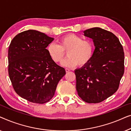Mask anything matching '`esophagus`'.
<instances>
[{"label":"esophagus","mask_w":131,"mask_h":131,"mask_svg":"<svg viewBox=\"0 0 131 131\" xmlns=\"http://www.w3.org/2000/svg\"><path fill=\"white\" fill-rule=\"evenodd\" d=\"M70 70L69 69H67V68H66V73H67V72H69V71Z\"/></svg>","instance_id":"1"}]
</instances>
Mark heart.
I'll use <instances>...</instances> for the list:
<instances>
[{
	"label": "heart",
	"instance_id": "b5f03b06",
	"mask_svg": "<svg viewBox=\"0 0 131 131\" xmlns=\"http://www.w3.org/2000/svg\"><path fill=\"white\" fill-rule=\"evenodd\" d=\"M95 46L92 40L83 39L74 34H68L58 40V45L51 43L47 51L52 60L56 63L62 61L67 52L68 57L62 62L64 67H74L77 64L83 66L88 63L94 53Z\"/></svg>",
	"mask_w": 131,
	"mask_h": 131
}]
</instances>
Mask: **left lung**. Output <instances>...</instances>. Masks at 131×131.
<instances>
[{"label": "left lung", "instance_id": "1", "mask_svg": "<svg viewBox=\"0 0 131 131\" xmlns=\"http://www.w3.org/2000/svg\"><path fill=\"white\" fill-rule=\"evenodd\" d=\"M95 48L88 63L74 70L78 95L88 103H98L114 94L124 73L125 55L119 39L107 30L94 27L83 31Z\"/></svg>", "mask_w": 131, "mask_h": 131}]
</instances>
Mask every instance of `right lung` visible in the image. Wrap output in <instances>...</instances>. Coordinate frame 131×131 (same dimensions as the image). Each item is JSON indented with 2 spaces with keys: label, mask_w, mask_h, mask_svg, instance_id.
<instances>
[{
  "label": "right lung",
  "mask_w": 131,
  "mask_h": 131,
  "mask_svg": "<svg viewBox=\"0 0 131 131\" xmlns=\"http://www.w3.org/2000/svg\"><path fill=\"white\" fill-rule=\"evenodd\" d=\"M43 33L28 30L18 34L8 49V73L16 93L33 103L44 104L54 95L57 85L66 74L46 48L53 40Z\"/></svg>",
  "instance_id": "right-lung-1"
}]
</instances>
